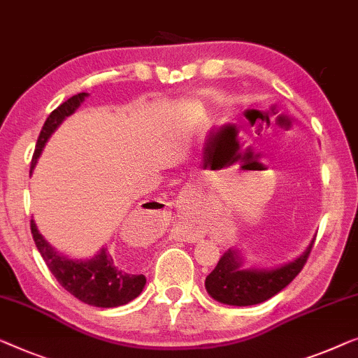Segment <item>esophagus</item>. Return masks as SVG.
<instances>
[{
    "mask_svg": "<svg viewBox=\"0 0 358 358\" xmlns=\"http://www.w3.org/2000/svg\"><path fill=\"white\" fill-rule=\"evenodd\" d=\"M180 239H184L185 242H195L199 237L195 234H189V232H184V234H180Z\"/></svg>",
    "mask_w": 358,
    "mask_h": 358,
    "instance_id": "1",
    "label": "esophagus"
}]
</instances>
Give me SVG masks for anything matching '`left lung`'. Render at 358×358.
I'll list each match as a JSON object with an SVG mask.
<instances>
[{
  "label": "left lung",
  "mask_w": 358,
  "mask_h": 358,
  "mask_svg": "<svg viewBox=\"0 0 358 358\" xmlns=\"http://www.w3.org/2000/svg\"><path fill=\"white\" fill-rule=\"evenodd\" d=\"M315 239L302 255L274 269H242V258L234 250H226L213 271L205 279V287L215 300L226 305L247 307L271 299L281 292L302 271Z\"/></svg>",
  "instance_id": "left-lung-1"
}]
</instances>
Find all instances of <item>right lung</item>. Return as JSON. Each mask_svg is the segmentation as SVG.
I'll return each instance as SVG.
<instances>
[{
  "label": "right lung",
  "instance_id": "right-lung-1",
  "mask_svg": "<svg viewBox=\"0 0 358 358\" xmlns=\"http://www.w3.org/2000/svg\"><path fill=\"white\" fill-rule=\"evenodd\" d=\"M85 96V92L77 93L69 100L61 103L55 111L50 113L43 127H41L37 145H35L32 168L37 163L41 148L45 147L46 141L55 132V129L64 121V117L72 115L80 106ZM30 231H32L35 245H37L40 255L43 257L46 266L58 279L61 286L74 295L76 299H79L80 302L93 305V307L113 308L131 302V300L141 295L147 278L143 274L132 271L124 263L116 262L111 253L108 252V248H103L92 260H67L63 255H59L55 248H51L50 243L41 237L34 220L30 221Z\"/></svg>",
  "mask_w": 358,
  "mask_h": 358
}]
</instances>
